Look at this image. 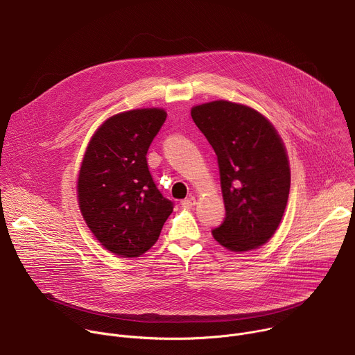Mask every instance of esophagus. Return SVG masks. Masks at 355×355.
I'll return each instance as SVG.
<instances>
[{"label":"esophagus","instance_id":"obj_1","mask_svg":"<svg viewBox=\"0 0 355 355\" xmlns=\"http://www.w3.org/2000/svg\"><path fill=\"white\" fill-rule=\"evenodd\" d=\"M196 204V199L193 196H189V198H185L182 202H181V207L184 209H192Z\"/></svg>","mask_w":355,"mask_h":355}]
</instances>
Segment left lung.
Here are the masks:
<instances>
[{
  "label": "left lung",
  "mask_w": 355,
  "mask_h": 355,
  "mask_svg": "<svg viewBox=\"0 0 355 355\" xmlns=\"http://www.w3.org/2000/svg\"><path fill=\"white\" fill-rule=\"evenodd\" d=\"M191 116L218 156L226 218L214 239L236 252L259 248L278 229L291 188L281 136L256 110L225 99L193 107Z\"/></svg>",
  "instance_id": "left-lung-1"
}]
</instances>
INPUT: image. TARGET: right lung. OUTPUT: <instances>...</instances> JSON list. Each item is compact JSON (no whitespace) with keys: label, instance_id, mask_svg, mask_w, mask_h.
I'll use <instances>...</instances> for the list:
<instances>
[{"label":"right lung","instance_id":"add662e5","mask_svg":"<svg viewBox=\"0 0 355 355\" xmlns=\"http://www.w3.org/2000/svg\"><path fill=\"white\" fill-rule=\"evenodd\" d=\"M166 118L162 108L116 114L87 146L77 182L80 211L96 240L119 257H140L155 245L173 212L146 160Z\"/></svg>","mask_w":355,"mask_h":355}]
</instances>
